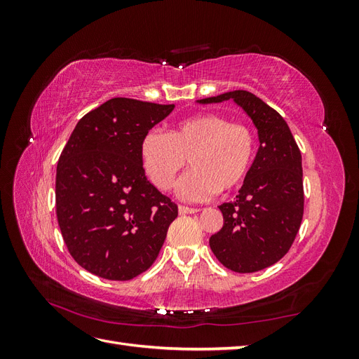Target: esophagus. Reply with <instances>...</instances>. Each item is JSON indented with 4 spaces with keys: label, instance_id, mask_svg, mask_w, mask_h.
Returning a JSON list of instances; mask_svg holds the SVG:
<instances>
[{
    "label": "esophagus",
    "instance_id": "obj_1",
    "mask_svg": "<svg viewBox=\"0 0 359 359\" xmlns=\"http://www.w3.org/2000/svg\"><path fill=\"white\" fill-rule=\"evenodd\" d=\"M178 211H180V214H194V212H198L199 210L198 208H190V206H186V205H180Z\"/></svg>",
    "mask_w": 359,
    "mask_h": 359
}]
</instances>
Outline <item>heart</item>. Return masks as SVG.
<instances>
[{
	"label": "heart",
	"mask_w": 359,
	"mask_h": 359,
	"mask_svg": "<svg viewBox=\"0 0 359 359\" xmlns=\"http://www.w3.org/2000/svg\"><path fill=\"white\" fill-rule=\"evenodd\" d=\"M255 135L245 124L217 114H199L178 121L170 133L149 130L140 142L147 177L169 190L187 157L191 169L178 182L182 199L202 202L240 187L253 165Z\"/></svg>",
	"instance_id": "b5f03b06"
}]
</instances>
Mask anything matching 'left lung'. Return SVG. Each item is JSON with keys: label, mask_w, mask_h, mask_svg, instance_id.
Segmentation results:
<instances>
[{"label": "left lung", "mask_w": 359, "mask_h": 359, "mask_svg": "<svg viewBox=\"0 0 359 359\" xmlns=\"http://www.w3.org/2000/svg\"><path fill=\"white\" fill-rule=\"evenodd\" d=\"M233 100L257 128L259 149L233 202L219 208L223 227L210 238L215 257L235 273H256L283 257L304 214L302 158L287 123L255 94L236 90L198 103Z\"/></svg>", "instance_id": "8db88e82"}]
</instances>
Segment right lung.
<instances>
[{
	"mask_svg": "<svg viewBox=\"0 0 359 359\" xmlns=\"http://www.w3.org/2000/svg\"><path fill=\"white\" fill-rule=\"evenodd\" d=\"M175 104L115 97L79 119L57 166V219L91 274L132 280L158 256L178 206L145 177L144 136Z\"/></svg>",
	"mask_w": 359,
	"mask_h": 359,
	"instance_id": "add662e5",
	"label": "right lung"
}]
</instances>
